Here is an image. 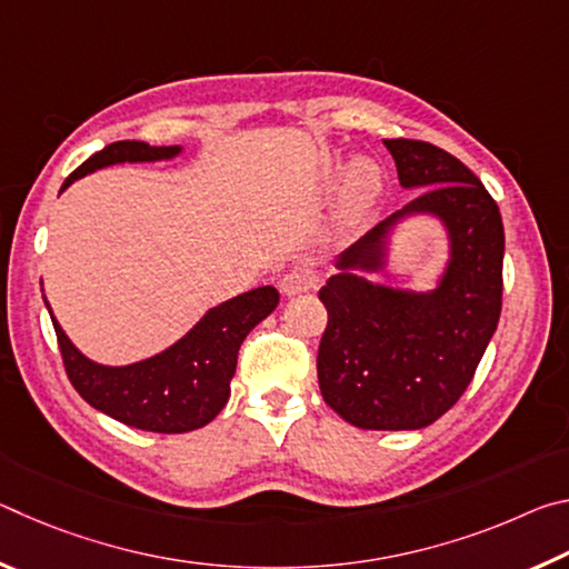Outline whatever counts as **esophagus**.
<instances>
[{
  "instance_id": "esophagus-1",
  "label": "esophagus",
  "mask_w": 569,
  "mask_h": 569,
  "mask_svg": "<svg viewBox=\"0 0 569 569\" xmlns=\"http://www.w3.org/2000/svg\"><path fill=\"white\" fill-rule=\"evenodd\" d=\"M316 286V273L308 271V268H293L281 278V293L283 296H298L311 291Z\"/></svg>"
}]
</instances>
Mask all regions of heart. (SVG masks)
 Returning <instances> with one entry per match:
<instances>
[{
    "instance_id": "obj_1",
    "label": "heart",
    "mask_w": 569,
    "mask_h": 569,
    "mask_svg": "<svg viewBox=\"0 0 569 569\" xmlns=\"http://www.w3.org/2000/svg\"><path fill=\"white\" fill-rule=\"evenodd\" d=\"M381 190V170L371 158H353L343 172L341 206L343 213L359 216L377 200Z\"/></svg>"
}]
</instances>
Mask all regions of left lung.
Masks as SVG:
<instances>
[{"instance_id": "1", "label": "left lung", "mask_w": 569, "mask_h": 569, "mask_svg": "<svg viewBox=\"0 0 569 569\" xmlns=\"http://www.w3.org/2000/svg\"><path fill=\"white\" fill-rule=\"evenodd\" d=\"M401 188L423 190L336 261L319 291L329 311L321 336L323 401L359 429H423L469 387L502 313L505 226L495 198L465 162L421 140H383ZM431 214L448 230L450 261L431 292L373 284L390 230ZM362 273L359 274L358 271Z\"/></svg>"}]
</instances>
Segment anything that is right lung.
<instances>
[{
  "instance_id": "obj_1",
  "label": "right lung",
  "mask_w": 569,
  "mask_h": 569,
  "mask_svg": "<svg viewBox=\"0 0 569 569\" xmlns=\"http://www.w3.org/2000/svg\"><path fill=\"white\" fill-rule=\"evenodd\" d=\"M180 152V146L156 148L140 140L112 142L84 160L62 182L60 192L100 168L120 162L172 160ZM276 306L278 291L273 286L253 288L210 308L170 349L128 366H104L88 359L67 339L52 311L50 316L67 377L90 407L134 429L182 435L206 427L226 407L240 343L253 326L273 313Z\"/></svg>"
}]
</instances>
